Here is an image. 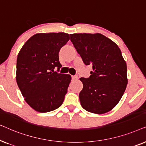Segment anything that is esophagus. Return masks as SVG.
Wrapping results in <instances>:
<instances>
[{
  "label": "esophagus",
  "instance_id": "1",
  "mask_svg": "<svg viewBox=\"0 0 146 146\" xmlns=\"http://www.w3.org/2000/svg\"><path fill=\"white\" fill-rule=\"evenodd\" d=\"M72 79L73 80H76L78 79V76H72Z\"/></svg>",
  "mask_w": 146,
  "mask_h": 146
}]
</instances>
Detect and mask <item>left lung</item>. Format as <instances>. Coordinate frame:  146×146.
I'll return each instance as SVG.
<instances>
[{"label": "left lung", "instance_id": "1", "mask_svg": "<svg viewBox=\"0 0 146 146\" xmlns=\"http://www.w3.org/2000/svg\"><path fill=\"white\" fill-rule=\"evenodd\" d=\"M70 40L85 65L92 66L89 78H80L82 107L101 114L119 102L127 84V66L119 48L100 33L70 35Z\"/></svg>", "mask_w": 146, "mask_h": 146}]
</instances>
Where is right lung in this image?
Here are the masks:
<instances>
[{
    "label": "right lung",
    "instance_id": "obj_1",
    "mask_svg": "<svg viewBox=\"0 0 146 146\" xmlns=\"http://www.w3.org/2000/svg\"><path fill=\"white\" fill-rule=\"evenodd\" d=\"M68 34L38 33L28 40L17 61V84L25 101L39 112L54 110L62 104L71 76L53 70L62 67L60 50L69 40Z\"/></svg>",
    "mask_w": 146,
    "mask_h": 146
}]
</instances>
